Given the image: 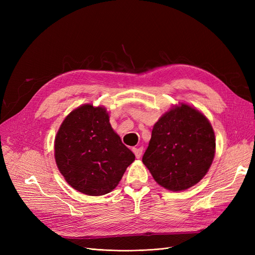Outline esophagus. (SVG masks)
Wrapping results in <instances>:
<instances>
[{
    "instance_id": "1",
    "label": "esophagus",
    "mask_w": 255,
    "mask_h": 255,
    "mask_svg": "<svg viewBox=\"0 0 255 255\" xmlns=\"http://www.w3.org/2000/svg\"><path fill=\"white\" fill-rule=\"evenodd\" d=\"M133 152L136 158H140L142 155V148H133Z\"/></svg>"
}]
</instances>
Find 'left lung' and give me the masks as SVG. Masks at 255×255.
Wrapping results in <instances>:
<instances>
[{
  "label": "left lung",
  "instance_id": "left-lung-1",
  "mask_svg": "<svg viewBox=\"0 0 255 255\" xmlns=\"http://www.w3.org/2000/svg\"><path fill=\"white\" fill-rule=\"evenodd\" d=\"M215 151L211 122L195 107L181 103L164 113L154 125L142 163L161 187L182 191L203 179Z\"/></svg>",
  "mask_w": 255,
  "mask_h": 255
}]
</instances>
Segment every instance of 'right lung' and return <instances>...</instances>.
Segmentation results:
<instances>
[{
  "instance_id": "obj_1",
  "label": "right lung",
  "mask_w": 255,
  "mask_h": 255,
  "mask_svg": "<svg viewBox=\"0 0 255 255\" xmlns=\"http://www.w3.org/2000/svg\"><path fill=\"white\" fill-rule=\"evenodd\" d=\"M59 172L72 188L103 196L117 187L134 153L113 129L104 106L84 104L61 123L54 141Z\"/></svg>"
}]
</instances>
